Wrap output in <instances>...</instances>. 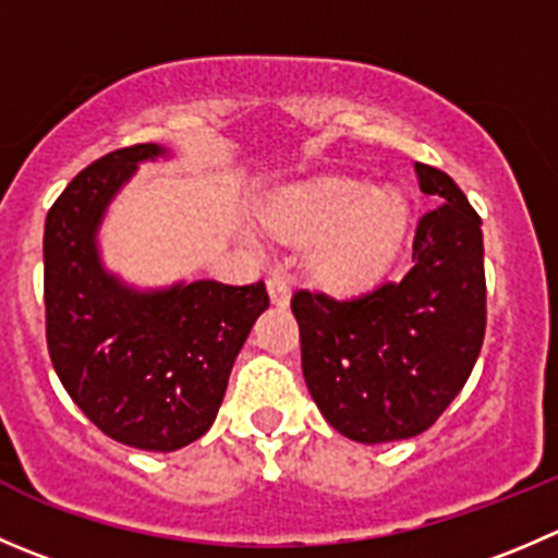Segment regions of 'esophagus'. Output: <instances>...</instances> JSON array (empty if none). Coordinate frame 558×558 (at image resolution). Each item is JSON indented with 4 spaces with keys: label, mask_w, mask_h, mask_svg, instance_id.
I'll return each mask as SVG.
<instances>
[{
    "label": "esophagus",
    "mask_w": 558,
    "mask_h": 558,
    "mask_svg": "<svg viewBox=\"0 0 558 558\" xmlns=\"http://www.w3.org/2000/svg\"><path fill=\"white\" fill-rule=\"evenodd\" d=\"M267 291H269V300H272L275 305H289L291 289H289V283H286V278L272 275V278L267 280Z\"/></svg>",
    "instance_id": "1"
}]
</instances>
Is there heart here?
<instances>
[{"mask_svg":"<svg viewBox=\"0 0 558 558\" xmlns=\"http://www.w3.org/2000/svg\"><path fill=\"white\" fill-rule=\"evenodd\" d=\"M264 223L286 242H307L305 267L318 286L356 291L381 278L400 251L409 207L395 191L351 177H318L280 191Z\"/></svg>","mask_w":558,"mask_h":558,"instance_id":"obj_1","label":"heart"}]
</instances>
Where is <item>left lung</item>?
<instances>
[{
	"label": "left lung",
	"mask_w": 558,
	"mask_h": 558,
	"mask_svg": "<svg viewBox=\"0 0 558 558\" xmlns=\"http://www.w3.org/2000/svg\"><path fill=\"white\" fill-rule=\"evenodd\" d=\"M414 171L441 204L416 223L409 272L351 300L291 296L311 398L360 445L428 430L472 376L485 338L483 220L445 171Z\"/></svg>",
	"instance_id": "left-lung-1"
}]
</instances>
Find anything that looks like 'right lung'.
Masks as SVG:
<instances>
[{"label":"right lung","instance_id":"right-lung-1","mask_svg":"<svg viewBox=\"0 0 558 558\" xmlns=\"http://www.w3.org/2000/svg\"><path fill=\"white\" fill-rule=\"evenodd\" d=\"M160 144L86 166L53 202L43 234L46 338L73 403L119 445L174 452L213 428L231 367L269 307L264 283L180 280L135 289L102 264L97 231L138 163Z\"/></svg>","mask_w":558,"mask_h":558}]
</instances>
